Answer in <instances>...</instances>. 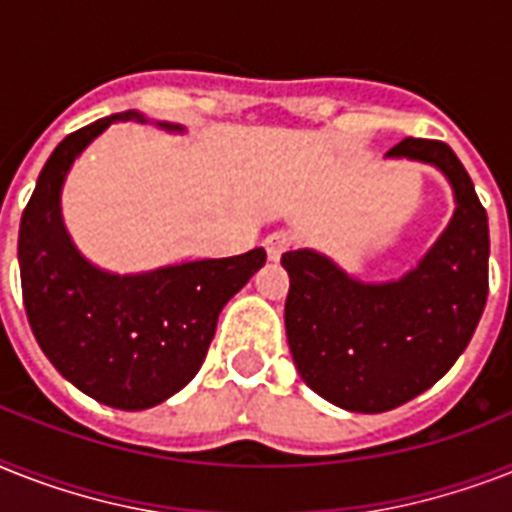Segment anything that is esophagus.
Wrapping results in <instances>:
<instances>
[{
	"mask_svg": "<svg viewBox=\"0 0 512 512\" xmlns=\"http://www.w3.org/2000/svg\"><path fill=\"white\" fill-rule=\"evenodd\" d=\"M294 244V234L289 228H276V231H270L265 236V249H268L270 260H278V257L284 255L286 249Z\"/></svg>",
	"mask_w": 512,
	"mask_h": 512,
	"instance_id": "1",
	"label": "esophagus"
}]
</instances>
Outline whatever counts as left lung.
<instances>
[{"instance_id": "1", "label": "left lung", "mask_w": 512, "mask_h": 512, "mask_svg": "<svg viewBox=\"0 0 512 512\" xmlns=\"http://www.w3.org/2000/svg\"><path fill=\"white\" fill-rule=\"evenodd\" d=\"M386 155L431 162L455 189L450 226L418 268L400 281L360 284L313 249L281 257L299 376L352 413H386L434 386L471 342L489 294V220L458 155L413 136Z\"/></svg>"}]
</instances>
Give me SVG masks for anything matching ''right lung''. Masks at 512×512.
Wrapping results in <instances>:
<instances>
[{"instance_id": "obj_1", "label": "right lung", "mask_w": 512, "mask_h": 512, "mask_svg": "<svg viewBox=\"0 0 512 512\" xmlns=\"http://www.w3.org/2000/svg\"><path fill=\"white\" fill-rule=\"evenodd\" d=\"M126 118L139 115H110L57 144L20 218L18 260L28 323L49 363L102 405L144 410L197 376L220 310L263 268L265 249L139 276L86 263L62 226V181L94 136Z\"/></svg>"}]
</instances>
